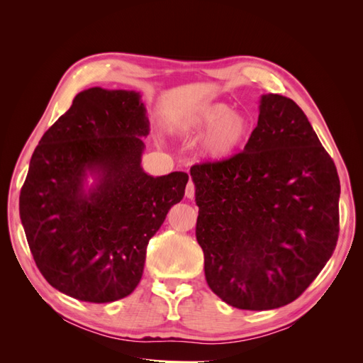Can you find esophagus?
<instances>
[{"label":"esophagus","instance_id":"34e87169","mask_svg":"<svg viewBox=\"0 0 363 363\" xmlns=\"http://www.w3.org/2000/svg\"><path fill=\"white\" fill-rule=\"evenodd\" d=\"M186 196H188L189 200H192L195 196V184L192 182H189L188 186H186Z\"/></svg>","mask_w":363,"mask_h":363}]
</instances>
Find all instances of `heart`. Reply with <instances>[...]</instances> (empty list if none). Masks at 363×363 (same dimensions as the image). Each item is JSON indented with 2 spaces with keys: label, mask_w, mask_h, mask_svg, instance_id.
I'll list each match as a JSON object with an SVG mask.
<instances>
[{
  "label": "heart",
  "mask_w": 363,
  "mask_h": 363,
  "mask_svg": "<svg viewBox=\"0 0 363 363\" xmlns=\"http://www.w3.org/2000/svg\"><path fill=\"white\" fill-rule=\"evenodd\" d=\"M179 130L186 138L203 136L200 157L218 164L232 160L247 147L255 125L247 112L232 111L230 104L215 101L191 108L179 123Z\"/></svg>",
  "instance_id": "obj_1"
}]
</instances>
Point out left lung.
Wrapping results in <instances>:
<instances>
[{
  "label": "left lung",
  "instance_id": "1",
  "mask_svg": "<svg viewBox=\"0 0 363 363\" xmlns=\"http://www.w3.org/2000/svg\"><path fill=\"white\" fill-rule=\"evenodd\" d=\"M257 127L225 163L191 168L206 281L244 311L286 306L332 257L339 177L309 119L286 96L259 101Z\"/></svg>",
  "mask_w": 363,
  "mask_h": 363
}]
</instances>
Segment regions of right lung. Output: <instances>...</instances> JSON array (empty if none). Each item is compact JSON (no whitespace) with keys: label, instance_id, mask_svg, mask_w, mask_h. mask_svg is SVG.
<instances>
[{"label":"right lung","instance_id":"1","mask_svg":"<svg viewBox=\"0 0 363 363\" xmlns=\"http://www.w3.org/2000/svg\"><path fill=\"white\" fill-rule=\"evenodd\" d=\"M140 98L103 87L77 94L39 140L21 189V223L40 274L80 301L112 303L136 289L150 239L189 180L142 168L150 121Z\"/></svg>","mask_w":363,"mask_h":363}]
</instances>
